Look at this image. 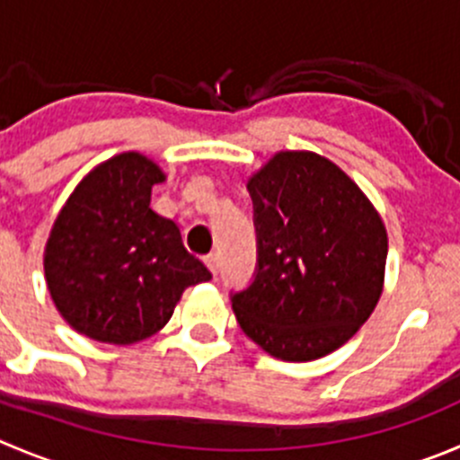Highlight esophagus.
I'll return each instance as SVG.
<instances>
[{
	"mask_svg": "<svg viewBox=\"0 0 460 460\" xmlns=\"http://www.w3.org/2000/svg\"><path fill=\"white\" fill-rule=\"evenodd\" d=\"M205 264H208V269L212 270V275L218 273V255L217 252H209L208 257H205Z\"/></svg>",
	"mask_w": 460,
	"mask_h": 460,
	"instance_id": "esophagus-1",
	"label": "esophagus"
}]
</instances>
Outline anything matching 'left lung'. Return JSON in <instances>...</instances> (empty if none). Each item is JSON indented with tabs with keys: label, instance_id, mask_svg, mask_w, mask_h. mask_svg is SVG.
I'll list each match as a JSON object with an SVG mask.
<instances>
[{
	"label": "left lung",
	"instance_id": "8db88e82",
	"mask_svg": "<svg viewBox=\"0 0 460 460\" xmlns=\"http://www.w3.org/2000/svg\"><path fill=\"white\" fill-rule=\"evenodd\" d=\"M248 191L257 266L246 288L230 291L239 327L282 361L334 352L382 296V218L364 191L316 153H278Z\"/></svg>",
	"mask_w": 460,
	"mask_h": 460
}]
</instances>
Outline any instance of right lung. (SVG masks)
Segmentation results:
<instances>
[{"mask_svg": "<svg viewBox=\"0 0 460 460\" xmlns=\"http://www.w3.org/2000/svg\"><path fill=\"white\" fill-rule=\"evenodd\" d=\"M162 181L155 162L121 153L83 178L56 218L47 287L65 321L90 339H148L167 325L187 287L212 278L176 223L151 209V187Z\"/></svg>", "mask_w": 460, "mask_h": 460, "instance_id": "obj_1", "label": "right lung"}]
</instances>
